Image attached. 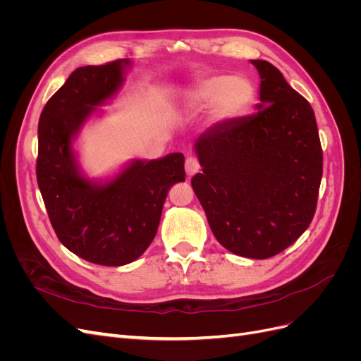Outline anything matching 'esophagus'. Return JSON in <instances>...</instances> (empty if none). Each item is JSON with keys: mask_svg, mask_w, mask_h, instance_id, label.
Masks as SVG:
<instances>
[{"mask_svg": "<svg viewBox=\"0 0 361 361\" xmlns=\"http://www.w3.org/2000/svg\"><path fill=\"white\" fill-rule=\"evenodd\" d=\"M199 169H200V164L195 157H188L185 159V171H187L188 176H192V174L197 173Z\"/></svg>", "mask_w": 361, "mask_h": 361, "instance_id": "obj_1", "label": "esophagus"}]
</instances>
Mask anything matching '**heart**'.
<instances>
[{
	"mask_svg": "<svg viewBox=\"0 0 361 361\" xmlns=\"http://www.w3.org/2000/svg\"><path fill=\"white\" fill-rule=\"evenodd\" d=\"M253 87L244 78L215 76L195 87L191 94L192 106H204L215 101V114L220 118L233 117L251 102Z\"/></svg>",
	"mask_w": 361,
	"mask_h": 361,
	"instance_id": "heart-1",
	"label": "heart"
}]
</instances>
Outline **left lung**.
I'll use <instances>...</instances> for the list:
<instances>
[{
  "instance_id": "1",
  "label": "left lung",
  "mask_w": 361,
  "mask_h": 361,
  "mask_svg": "<svg viewBox=\"0 0 361 361\" xmlns=\"http://www.w3.org/2000/svg\"><path fill=\"white\" fill-rule=\"evenodd\" d=\"M257 113L227 118L195 143L203 167L191 179L216 241L232 253L268 259L313 220L322 147L313 108L265 60Z\"/></svg>"
}]
</instances>
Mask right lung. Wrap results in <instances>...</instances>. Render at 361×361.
<instances>
[{"mask_svg": "<svg viewBox=\"0 0 361 361\" xmlns=\"http://www.w3.org/2000/svg\"><path fill=\"white\" fill-rule=\"evenodd\" d=\"M125 64L116 60L73 71L43 108L37 129L36 176L54 232L72 253L104 267L126 265L145 253L169 190L185 180L182 154L135 161L101 187L76 170L72 137L94 106L120 89Z\"/></svg>", "mask_w": 361, "mask_h": 361, "instance_id": "obj_1", "label": "right lung"}]
</instances>
